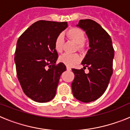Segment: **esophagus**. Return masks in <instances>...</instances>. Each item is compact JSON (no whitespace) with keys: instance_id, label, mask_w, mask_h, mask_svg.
Instances as JSON below:
<instances>
[{"instance_id":"esophagus-1","label":"esophagus","mask_w":130,"mask_h":130,"mask_svg":"<svg viewBox=\"0 0 130 130\" xmlns=\"http://www.w3.org/2000/svg\"><path fill=\"white\" fill-rule=\"evenodd\" d=\"M66 70L68 71H70L71 70V68L69 67V66H66Z\"/></svg>"}]
</instances>
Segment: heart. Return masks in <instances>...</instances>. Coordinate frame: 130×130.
Segmentation results:
<instances>
[{"instance_id": "obj_1", "label": "heart", "mask_w": 130, "mask_h": 130, "mask_svg": "<svg viewBox=\"0 0 130 130\" xmlns=\"http://www.w3.org/2000/svg\"><path fill=\"white\" fill-rule=\"evenodd\" d=\"M67 36L77 45V49L83 52L85 50L84 42L85 40V35L83 31L79 28H72L67 32ZM64 36L59 34L55 41V49L58 53L62 52L64 46ZM80 60V57L77 54L69 55L63 54L59 57V61L67 66H72Z\"/></svg>"}]
</instances>
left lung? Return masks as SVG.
Wrapping results in <instances>:
<instances>
[{
  "label": "left lung",
  "mask_w": 130,
  "mask_h": 130,
  "mask_svg": "<svg viewBox=\"0 0 130 130\" xmlns=\"http://www.w3.org/2000/svg\"><path fill=\"white\" fill-rule=\"evenodd\" d=\"M76 26L85 32L90 49L81 62L83 69H72L75 75L72 92L77 100L88 103L98 99L106 90L112 74L115 51L110 36L96 21L81 19ZM86 67L88 74L84 70Z\"/></svg>",
  "instance_id": "1"
}]
</instances>
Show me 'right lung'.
Listing matches in <instances>:
<instances>
[{
    "label": "right lung",
    "mask_w": 130,
    "mask_h": 130,
    "mask_svg": "<svg viewBox=\"0 0 130 130\" xmlns=\"http://www.w3.org/2000/svg\"><path fill=\"white\" fill-rule=\"evenodd\" d=\"M67 26V22L38 21L18 39L14 58L17 75L24 93L35 102H49L56 95L66 67L56 64L55 41Z\"/></svg>",
    "instance_id": "obj_1"
}]
</instances>
